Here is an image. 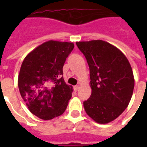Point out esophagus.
<instances>
[{"label": "esophagus", "mask_w": 147, "mask_h": 147, "mask_svg": "<svg viewBox=\"0 0 147 147\" xmlns=\"http://www.w3.org/2000/svg\"><path fill=\"white\" fill-rule=\"evenodd\" d=\"M79 88H80V86H79V85H76V86H74V90H75V91H78Z\"/></svg>", "instance_id": "34e87169"}]
</instances>
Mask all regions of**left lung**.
Listing matches in <instances>:
<instances>
[{
    "instance_id": "left-lung-1",
    "label": "left lung",
    "mask_w": 147,
    "mask_h": 147,
    "mask_svg": "<svg viewBox=\"0 0 147 147\" xmlns=\"http://www.w3.org/2000/svg\"><path fill=\"white\" fill-rule=\"evenodd\" d=\"M89 65L92 90L83 102L86 114L98 123H108L129 104L135 86L132 68L125 55L102 40L77 42Z\"/></svg>"
}]
</instances>
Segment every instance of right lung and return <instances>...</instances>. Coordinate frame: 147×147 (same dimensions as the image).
<instances>
[{
  "instance_id": "1",
  "label": "right lung",
  "mask_w": 147,
  "mask_h": 147,
  "mask_svg": "<svg viewBox=\"0 0 147 147\" xmlns=\"http://www.w3.org/2000/svg\"><path fill=\"white\" fill-rule=\"evenodd\" d=\"M74 48L73 42L50 40L24 58L18 76L21 97L31 113L52 120L64 113L72 86L64 82L63 67Z\"/></svg>"
}]
</instances>
